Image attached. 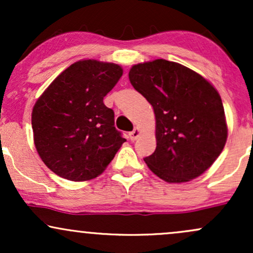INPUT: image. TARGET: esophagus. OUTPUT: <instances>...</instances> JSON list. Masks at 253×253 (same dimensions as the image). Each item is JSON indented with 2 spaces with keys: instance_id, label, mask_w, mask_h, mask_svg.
Instances as JSON below:
<instances>
[{
  "instance_id": "esophagus-1",
  "label": "esophagus",
  "mask_w": 253,
  "mask_h": 253,
  "mask_svg": "<svg viewBox=\"0 0 253 253\" xmlns=\"http://www.w3.org/2000/svg\"><path fill=\"white\" fill-rule=\"evenodd\" d=\"M140 135V129L138 128V127H136V128H134L132 130V132L129 133V139L132 141H134V140H136V138H138V136Z\"/></svg>"
}]
</instances>
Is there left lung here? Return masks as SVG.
I'll list each match as a JSON object with an SVG mask.
<instances>
[{
	"mask_svg": "<svg viewBox=\"0 0 253 253\" xmlns=\"http://www.w3.org/2000/svg\"><path fill=\"white\" fill-rule=\"evenodd\" d=\"M128 77L155 110L157 147L144 158L150 170L169 183L202 175L227 139L216 89L197 72L165 59L133 65Z\"/></svg>",
	"mask_w": 253,
	"mask_h": 253,
	"instance_id": "obj_1",
	"label": "left lung"
}]
</instances>
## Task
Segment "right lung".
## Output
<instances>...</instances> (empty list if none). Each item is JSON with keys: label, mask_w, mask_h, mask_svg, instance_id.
Here are the masks:
<instances>
[{"label": "right lung", "mask_w": 253, "mask_h": 253, "mask_svg": "<svg viewBox=\"0 0 253 253\" xmlns=\"http://www.w3.org/2000/svg\"><path fill=\"white\" fill-rule=\"evenodd\" d=\"M123 76L120 65L94 59L65 69L32 112L34 145L48 169L69 181L103 172L126 139L114 127L103 97Z\"/></svg>", "instance_id": "right-lung-1"}]
</instances>
